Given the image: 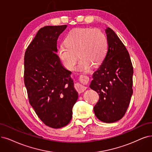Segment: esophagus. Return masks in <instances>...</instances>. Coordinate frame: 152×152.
Listing matches in <instances>:
<instances>
[{
	"instance_id": "1",
	"label": "esophagus",
	"mask_w": 152,
	"mask_h": 152,
	"mask_svg": "<svg viewBox=\"0 0 152 152\" xmlns=\"http://www.w3.org/2000/svg\"><path fill=\"white\" fill-rule=\"evenodd\" d=\"M80 81H88V77L85 75H81L80 77ZM75 88L76 89V90L79 92V93H83L85 91L86 89H87V87L84 86L83 85H82L81 83H77L75 84Z\"/></svg>"
}]
</instances>
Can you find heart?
Wrapping results in <instances>:
<instances>
[{
	"label": "heart",
	"instance_id": "obj_1",
	"mask_svg": "<svg viewBox=\"0 0 152 152\" xmlns=\"http://www.w3.org/2000/svg\"><path fill=\"white\" fill-rule=\"evenodd\" d=\"M65 44L58 48V54L66 68L72 70L77 59L81 58L78 69L88 71L91 65L102 63L108 47L104 34L99 29L91 28H75L64 39Z\"/></svg>",
	"mask_w": 152,
	"mask_h": 152
}]
</instances>
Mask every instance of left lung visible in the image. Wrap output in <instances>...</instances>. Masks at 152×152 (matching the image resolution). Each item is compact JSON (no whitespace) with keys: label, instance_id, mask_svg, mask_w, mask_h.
<instances>
[{"label":"left lung","instance_id":"obj_1","mask_svg":"<svg viewBox=\"0 0 152 152\" xmlns=\"http://www.w3.org/2000/svg\"><path fill=\"white\" fill-rule=\"evenodd\" d=\"M108 49L102 65L93 73L90 88L99 94L94 114L103 122L121 119L133 94V68L126 47L111 28L105 30Z\"/></svg>","mask_w":152,"mask_h":152}]
</instances>
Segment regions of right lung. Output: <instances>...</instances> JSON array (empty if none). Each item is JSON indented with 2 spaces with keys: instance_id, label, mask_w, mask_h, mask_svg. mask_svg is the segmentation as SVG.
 Listing matches in <instances>:
<instances>
[{
  "instance_id": "obj_1",
  "label": "right lung",
  "mask_w": 152,
  "mask_h": 152,
  "mask_svg": "<svg viewBox=\"0 0 152 152\" xmlns=\"http://www.w3.org/2000/svg\"><path fill=\"white\" fill-rule=\"evenodd\" d=\"M66 27H42L24 55V80L29 103L40 120L53 128L68 124L78 98L71 72L63 66L56 53L58 39Z\"/></svg>"
}]
</instances>
